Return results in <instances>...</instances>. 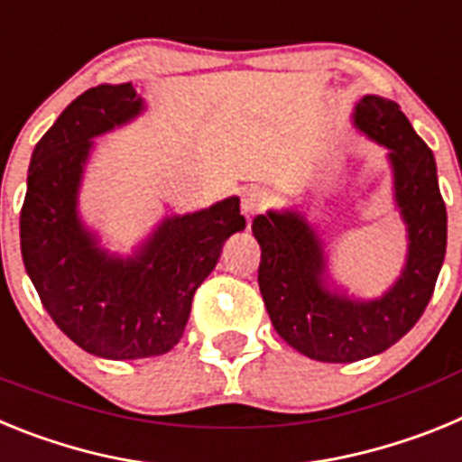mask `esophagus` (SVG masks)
Segmentation results:
<instances>
[{
    "mask_svg": "<svg viewBox=\"0 0 462 462\" xmlns=\"http://www.w3.org/2000/svg\"><path fill=\"white\" fill-rule=\"evenodd\" d=\"M268 203H271V194H268V189H263V187H250V189L243 191L240 208H243L245 217H252V215L263 210Z\"/></svg>",
    "mask_w": 462,
    "mask_h": 462,
    "instance_id": "esophagus-1",
    "label": "esophagus"
}]
</instances>
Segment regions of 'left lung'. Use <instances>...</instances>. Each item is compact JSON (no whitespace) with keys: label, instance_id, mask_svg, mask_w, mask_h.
Returning a JSON list of instances; mask_svg holds the SVG:
<instances>
[{"label":"left lung","instance_id":"obj_1","mask_svg":"<svg viewBox=\"0 0 462 462\" xmlns=\"http://www.w3.org/2000/svg\"><path fill=\"white\" fill-rule=\"evenodd\" d=\"M352 122L389 150L393 201L407 228L400 277L379 298L349 296L328 273L324 240L298 210L256 215L259 289L268 317L287 345L324 363H354L382 354L419 321L447 254V208L430 148L395 101L365 94Z\"/></svg>","mask_w":462,"mask_h":462}]
</instances>
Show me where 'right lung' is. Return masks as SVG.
Here are the masks:
<instances>
[{
  "label": "right lung",
  "mask_w": 462,
  "mask_h": 462,
  "mask_svg": "<svg viewBox=\"0 0 462 462\" xmlns=\"http://www.w3.org/2000/svg\"><path fill=\"white\" fill-rule=\"evenodd\" d=\"M145 110L132 83L97 85L73 99L32 152L20 212V252L41 303L80 349L110 361L162 356L178 345L191 298L245 228L240 199L164 217L134 254L101 245L79 194L92 138Z\"/></svg>",
  "instance_id": "right-lung-1"
}]
</instances>
